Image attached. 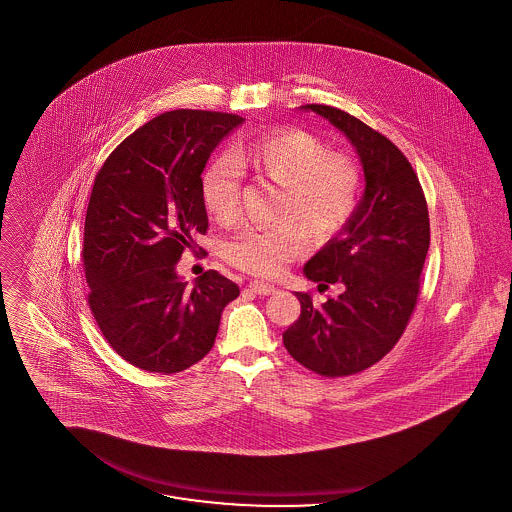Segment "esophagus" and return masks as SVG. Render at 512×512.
Here are the masks:
<instances>
[{"label": "esophagus", "mask_w": 512, "mask_h": 512, "mask_svg": "<svg viewBox=\"0 0 512 512\" xmlns=\"http://www.w3.org/2000/svg\"><path fill=\"white\" fill-rule=\"evenodd\" d=\"M247 289H249L251 293H257V295H272V293L278 291V287H274L272 284H266V282H259V280L249 282Z\"/></svg>", "instance_id": "1"}]
</instances>
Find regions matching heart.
<instances>
[{"label":"heart","instance_id":"1","mask_svg":"<svg viewBox=\"0 0 512 512\" xmlns=\"http://www.w3.org/2000/svg\"><path fill=\"white\" fill-rule=\"evenodd\" d=\"M244 167L282 186L272 225L244 226L223 244L226 263L255 276H276L305 251V236L329 240L352 219L362 190L358 164L331 152L320 137L284 127L238 144L205 165L200 192L205 209L223 225L240 215Z\"/></svg>","mask_w":512,"mask_h":512}]
</instances>
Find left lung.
I'll use <instances>...</instances> for the list:
<instances>
[{
  "mask_svg": "<svg viewBox=\"0 0 512 512\" xmlns=\"http://www.w3.org/2000/svg\"><path fill=\"white\" fill-rule=\"evenodd\" d=\"M305 110L354 144L366 192L343 232L305 265L308 280L343 284L345 291L322 305L310 293H295L301 316L284 331V347L322 377H347L377 364L406 331L429 251V209L417 173L385 135L335 106Z\"/></svg>",
  "mask_w": 512,
  "mask_h": 512,
  "instance_id": "left-lung-1",
  "label": "left lung"
}]
</instances>
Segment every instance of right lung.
<instances>
[{"instance_id":"right-lung-1","label":"right lung","mask_w":512,"mask_h":512,"mask_svg":"<svg viewBox=\"0 0 512 512\" xmlns=\"http://www.w3.org/2000/svg\"><path fill=\"white\" fill-rule=\"evenodd\" d=\"M242 122L211 110L164 112L123 139L95 177L83 230L87 301L108 345L135 368L169 375L200 362L240 295L217 270L188 286L177 263L209 226L205 164Z\"/></svg>"}]
</instances>
